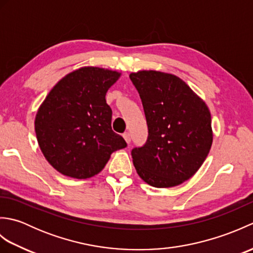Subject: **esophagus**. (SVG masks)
Returning a JSON list of instances; mask_svg holds the SVG:
<instances>
[{
  "label": "esophagus",
  "mask_w": 253,
  "mask_h": 253,
  "mask_svg": "<svg viewBox=\"0 0 253 253\" xmlns=\"http://www.w3.org/2000/svg\"><path fill=\"white\" fill-rule=\"evenodd\" d=\"M123 137H124V139H125L126 142H127L128 144L130 143V141H131V137H130V133H129V132H125V133H124V135H123Z\"/></svg>",
  "instance_id": "34e87169"
}]
</instances>
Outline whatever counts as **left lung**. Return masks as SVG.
<instances>
[{
	"label": "left lung",
	"mask_w": 253,
	"mask_h": 253,
	"mask_svg": "<svg viewBox=\"0 0 253 253\" xmlns=\"http://www.w3.org/2000/svg\"><path fill=\"white\" fill-rule=\"evenodd\" d=\"M140 96L148 139L132 149L138 175L153 187L180 185L196 174L212 146L207 104L175 75L141 71L129 75Z\"/></svg>",
	"instance_id": "left-lung-1"
}]
</instances>
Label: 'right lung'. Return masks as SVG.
Returning <instances> with one entry per match:
<instances>
[{
	"mask_svg": "<svg viewBox=\"0 0 253 253\" xmlns=\"http://www.w3.org/2000/svg\"><path fill=\"white\" fill-rule=\"evenodd\" d=\"M121 74L99 67L79 68L58 82L38 110V143L53 168L77 179L104 169L111 154L127 147L112 130L105 94Z\"/></svg>",
	"mask_w": 253,
	"mask_h": 253,
	"instance_id": "1",
	"label": "right lung"
}]
</instances>
